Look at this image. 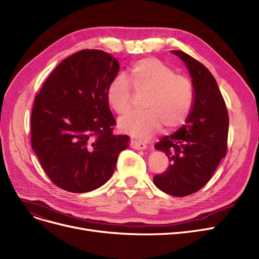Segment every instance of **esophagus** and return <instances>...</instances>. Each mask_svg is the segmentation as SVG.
<instances>
[{"label": "esophagus", "mask_w": 259, "mask_h": 259, "mask_svg": "<svg viewBox=\"0 0 259 259\" xmlns=\"http://www.w3.org/2000/svg\"><path fill=\"white\" fill-rule=\"evenodd\" d=\"M130 145L132 148L138 149V150H144L147 148V145L144 142H139V141H131Z\"/></svg>", "instance_id": "34e87169"}]
</instances>
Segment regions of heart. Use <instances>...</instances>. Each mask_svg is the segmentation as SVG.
<instances>
[{
  "mask_svg": "<svg viewBox=\"0 0 259 259\" xmlns=\"http://www.w3.org/2000/svg\"><path fill=\"white\" fill-rule=\"evenodd\" d=\"M128 79L136 94H147L143 113H130L119 119V128L137 139L159 131L175 130L185 123L193 105V88L183 75L155 57L143 59L129 68ZM107 102L118 114L131 109L133 93L127 79L117 75L108 85Z\"/></svg>",
  "mask_w": 259,
  "mask_h": 259,
  "instance_id": "b5f03b06",
  "label": "heart"
}]
</instances>
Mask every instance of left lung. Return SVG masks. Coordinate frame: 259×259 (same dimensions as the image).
<instances>
[{"label":"left lung","instance_id":"obj_1","mask_svg":"<svg viewBox=\"0 0 259 259\" xmlns=\"http://www.w3.org/2000/svg\"><path fill=\"white\" fill-rule=\"evenodd\" d=\"M185 63L192 78L193 105L183 127L155 145L170 164L154 184L163 192L183 197L202 189L226 155L228 114L213 75L183 51H171Z\"/></svg>","mask_w":259,"mask_h":259}]
</instances>
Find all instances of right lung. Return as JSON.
<instances>
[{"label":"right lung","mask_w":259,"mask_h":259,"mask_svg":"<svg viewBox=\"0 0 259 259\" xmlns=\"http://www.w3.org/2000/svg\"><path fill=\"white\" fill-rule=\"evenodd\" d=\"M119 63L101 50L67 57L37 94L31 116L32 148L59 188L72 193L98 189L113 175L129 137L115 136L105 98Z\"/></svg>","instance_id":"obj_1"}]
</instances>
